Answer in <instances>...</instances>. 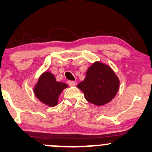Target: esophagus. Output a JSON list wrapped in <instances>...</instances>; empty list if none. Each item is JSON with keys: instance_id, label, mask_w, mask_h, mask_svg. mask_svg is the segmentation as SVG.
<instances>
[{"instance_id": "34e87169", "label": "esophagus", "mask_w": 152, "mask_h": 152, "mask_svg": "<svg viewBox=\"0 0 152 152\" xmlns=\"http://www.w3.org/2000/svg\"><path fill=\"white\" fill-rule=\"evenodd\" d=\"M68 84L70 86H75L76 85V82L74 81H68Z\"/></svg>"}]
</instances>
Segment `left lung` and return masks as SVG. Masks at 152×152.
I'll return each mask as SVG.
<instances>
[{"mask_svg":"<svg viewBox=\"0 0 152 152\" xmlns=\"http://www.w3.org/2000/svg\"><path fill=\"white\" fill-rule=\"evenodd\" d=\"M120 82L109 66L95 62L86 71L84 81L77 87L85 98L93 104L101 106L109 102L118 93Z\"/></svg>","mask_w":152,"mask_h":152,"instance_id":"1","label":"left lung"}]
</instances>
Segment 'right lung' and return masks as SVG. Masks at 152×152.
Masks as SVG:
<instances>
[{
	"label": "right lung",
	"instance_id": "add662e5",
	"mask_svg": "<svg viewBox=\"0 0 152 152\" xmlns=\"http://www.w3.org/2000/svg\"><path fill=\"white\" fill-rule=\"evenodd\" d=\"M68 85L65 83L56 81L54 75L50 72H45L39 79L34 89L36 97L41 102L54 107L57 104L58 97Z\"/></svg>",
	"mask_w": 152,
	"mask_h": 152
}]
</instances>
